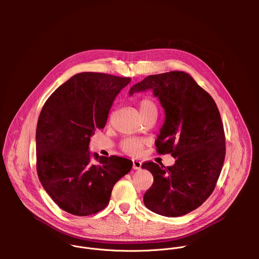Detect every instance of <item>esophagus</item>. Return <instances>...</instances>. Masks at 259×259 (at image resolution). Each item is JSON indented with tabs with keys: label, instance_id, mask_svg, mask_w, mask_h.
<instances>
[{
	"label": "esophagus",
	"instance_id": "esophagus-1",
	"mask_svg": "<svg viewBox=\"0 0 259 259\" xmlns=\"http://www.w3.org/2000/svg\"><path fill=\"white\" fill-rule=\"evenodd\" d=\"M132 163H133L132 168H133L134 170H138V169L141 168V162H140V161H138V160H133Z\"/></svg>",
	"mask_w": 259,
	"mask_h": 259
}]
</instances>
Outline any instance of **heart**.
<instances>
[{
	"label": "heart",
	"mask_w": 259,
	"mask_h": 259,
	"mask_svg": "<svg viewBox=\"0 0 259 259\" xmlns=\"http://www.w3.org/2000/svg\"><path fill=\"white\" fill-rule=\"evenodd\" d=\"M138 105H139V110H140V114L142 117L149 115L151 113L158 112L156 103L150 97L141 98ZM120 146L125 154L135 157V156H139L141 154L142 149H143V142L136 138H126V139L122 140Z\"/></svg>",
	"instance_id": "1"
}]
</instances>
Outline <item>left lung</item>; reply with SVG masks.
Wrapping results in <instances>:
<instances>
[{"label":"left lung","mask_w":259,"mask_h":259,"mask_svg":"<svg viewBox=\"0 0 259 259\" xmlns=\"http://www.w3.org/2000/svg\"><path fill=\"white\" fill-rule=\"evenodd\" d=\"M152 89L165 109V123L155 144L175 164L145 162L154 176L143 196L146 208L167 217L186 215L212 194L224 166L226 135L214 99L184 71L152 75L131 87L129 94Z\"/></svg>","instance_id":"left-lung-1"}]
</instances>
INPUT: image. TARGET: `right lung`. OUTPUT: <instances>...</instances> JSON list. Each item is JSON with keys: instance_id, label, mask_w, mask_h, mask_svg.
Here are the masks:
<instances>
[{"instance_id": "add662e5", "label": "right lung", "mask_w": 259, "mask_h": 259, "mask_svg": "<svg viewBox=\"0 0 259 259\" xmlns=\"http://www.w3.org/2000/svg\"><path fill=\"white\" fill-rule=\"evenodd\" d=\"M103 72H81L59 86L45 102L35 132L36 172L62 210L87 216L103 210L116 182L132 161L88 151L95 129H103L118 93L130 83Z\"/></svg>"}]
</instances>
